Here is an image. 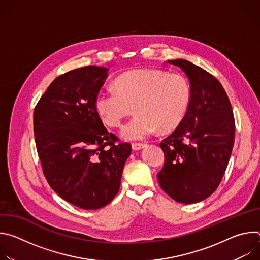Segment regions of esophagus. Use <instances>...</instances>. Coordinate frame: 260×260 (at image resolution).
I'll return each instance as SVG.
<instances>
[{
	"label": "esophagus",
	"mask_w": 260,
	"mask_h": 260,
	"mask_svg": "<svg viewBox=\"0 0 260 260\" xmlns=\"http://www.w3.org/2000/svg\"><path fill=\"white\" fill-rule=\"evenodd\" d=\"M144 147H145V144H141V143H134V144L132 145L133 150H135V151L141 150V149H143Z\"/></svg>",
	"instance_id": "1"
}]
</instances>
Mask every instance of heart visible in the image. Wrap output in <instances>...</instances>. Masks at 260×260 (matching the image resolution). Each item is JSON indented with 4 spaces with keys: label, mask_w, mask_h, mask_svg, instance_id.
I'll list each match as a JSON object with an SVG mask.
<instances>
[{
    "label": "heart",
    "mask_w": 260,
    "mask_h": 260,
    "mask_svg": "<svg viewBox=\"0 0 260 260\" xmlns=\"http://www.w3.org/2000/svg\"><path fill=\"white\" fill-rule=\"evenodd\" d=\"M113 90H101L94 109L102 121L119 126L136 109L137 116L120 131L126 141H140L159 128L172 131L183 121L190 103V87L180 74L155 69L134 70L121 74Z\"/></svg>",
    "instance_id": "b5f03b06"
}]
</instances>
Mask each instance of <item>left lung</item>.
I'll return each mask as SVG.
<instances>
[{"mask_svg": "<svg viewBox=\"0 0 260 260\" xmlns=\"http://www.w3.org/2000/svg\"><path fill=\"white\" fill-rule=\"evenodd\" d=\"M180 68L190 83V103L181 124L160 147L165 165L160 187L174 201L196 204L218 187L235 142L231 102L220 82L207 71L182 58L167 60Z\"/></svg>", "mask_w": 260, "mask_h": 260, "instance_id": "left-lung-1", "label": "left lung"}]
</instances>
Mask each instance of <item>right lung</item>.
<instances>
[{"label": "right lung", "instance_id": "add662e5", "mask_svg": "<svg viewBox=\"0 0 260 260\" xmlns=\"http://www.w3.org/2000/svg\"><path fill=\"white\" fill-rule=\"evenodd\" d=\"M108 69L87 66L55 78L34 111V134L43 173L64 201L84 210L105 207L117 194L132 153L128 143L104 126L94 99Z\"/></svg>", "mask_w": 260, "mask_h": 260}]
</instances>
